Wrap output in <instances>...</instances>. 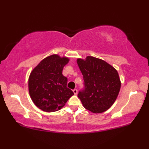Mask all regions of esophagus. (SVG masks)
I'll use <instances>...</instances> for the list:
<instances>
[{
    "label": "esophagus",
    "mask_w": 149,
    "mask_h": 149,
    "mask_svg": "<svg viewBox=\"0 0 149 149\" xmlns=\"http://www.w3.org/2000/svg\"><path fill=\"white\" fill-rule=\"evenodd\" d=\"M73 92H74V93L75 95H77V93H78V91H77V89H74V90H73Z\"/></svg>",
    "instance_id": "obj_1"
}]
</instances>
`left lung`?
Wrapping results in <instances>:
<instances>
[{
	"label": "left lung",
	"mask_w": 149,
	"mask_h": 149,
	"mask_svg": "<svg viewBox=\"0 0 149 149\" xmlns=\"http://www.w3.org/2000/svg\"><path fill=\"white\" fill-rule=\"evenodd\" d=\"M84 89L78 93L83 106L94 113L106 111L115 102L121 87L116 70L105 61L93 56L79 58Z\"/></svg>",
	"instance_id": "1"
}]
</instances>
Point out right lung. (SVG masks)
Masks as SVG:
<instances>
[{
	"instance_id": "obj_1",
	"label": "right lung",
	"mask_w": 149,
	"mask_h": 149,
	"mask_svg": "<svg viewBox=\"0 0 149 149\" xmlns=\"http://www.w3.org/2000/svg\"><path fill=\"white\" fill-rule=\"evenodd\" d=\"M69 58L53 54L44 58L29 77V92L34 104L45 112L61 109L74 93L66 87L67 78L62 74Z\"/></svg>"
}]
</instances>
